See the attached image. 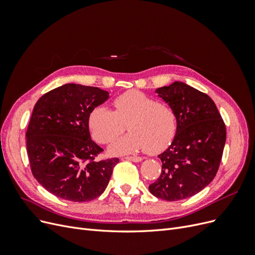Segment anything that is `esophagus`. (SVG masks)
<instances>
[{
	"label": "esophagus",
	"mask_w": 255,
	"mask_h": 255,
	"mask_svg": "<svg viewBox=\"0 0 255 255\" xmlns=\"http://www.w3.org/2000/svg\"><path fill=\"white\" fill-rule=\"evenodd\" d=\"M125 158L128 159V160L135 161V163H138V161H141V160H142V158L139 157V156H127V157H125Z\"/></svg>",
	"instance_id": "obj_1"
}]
</instances>
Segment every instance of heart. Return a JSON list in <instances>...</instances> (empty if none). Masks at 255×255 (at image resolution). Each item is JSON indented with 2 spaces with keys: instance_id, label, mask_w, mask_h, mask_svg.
<instances>
[{
  "instance_id": "1",
  "label": "heart",
  "mask_w": 255,
  "mask_h": 255,
  "mask_svg": "<svg viewBox=\"0 0 255 255\" xmlns=\"http://www.w3.org/2000/svg\"><path fill=\"white\" fill-rule=\"evenodd\" d=\"M114 112L97 106L89 115V128L94 139L100 143L113 141L126 130L129 133L110 145L114 155L132 154L145 150L155 154L171 143L176 133L174 111L165 103L138 90L127 91L113 101Z\"/></svg>"
}]
</instances>
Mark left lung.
<instances>
[{"mask_svg": "<svg viewBox=\"0 0 255 255\" xmlns=\"http://www.w3.org/2000/svg\"><path fill=\"white\" fill-rule=\"evenodd\" d=\"M176 115L177 128L169 148L159 154L161 170L151 184L153 196L179 201L210 184L221 161L227 129L213 100L183 82L155 90Z\"/></svg>", "mask_w": 255, "mask_h": 255, "instance_id": "obj_1", "label": "left lung"}]
</instances>
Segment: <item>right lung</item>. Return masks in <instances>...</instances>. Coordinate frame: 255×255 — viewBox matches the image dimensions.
<instances>
[{
	"label": "right lung",
	"mask_w": 255,
	"mask_h": 255,
	"mask_svg": "<svg viewBox=\"0 0 255 255\" xmlns=\"http://www.w3.org/2000/svg\"><path fill=\"white\" fill-rule=\"evenodd\" d=\"M109 91L66 84L35 104L26 130V150L35 179L68 201H91L103 194L118 158L97 160L103 149L91 140L89 115Z\"/></svg>",
	"instance_id": "1"
}]
</instances>
